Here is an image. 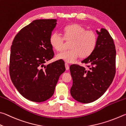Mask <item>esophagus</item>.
<instances>
[{
	"mask_svg": "<svg viewBox=\"0 0 126 126\" xmlns=\"http://www.w3.org/2000/svg\"><path fill=\"white\" fill-rule=\"evenodd\" d=\"M65 68L66 70H69V65L67 64V63H65Z\"/></svg>",
	"mask_w": 126,
	"mask_h": 126,
	"instance_id": "34e87169",
	"label": "esophagus"
}]
</instances>
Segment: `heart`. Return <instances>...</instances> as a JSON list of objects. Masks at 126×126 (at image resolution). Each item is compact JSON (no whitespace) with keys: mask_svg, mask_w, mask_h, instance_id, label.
Listing matches in <instances>:
<instances>
[{"mask_svg":"<svg viewBox=\"0 0 126 126\" xmlns=\"http://www.w3.org/2000/svg\"><path fill=\"white\" fill-rule=\"evenodd\" d=\"M65 40L71 42V50L60 53L57 58L72 63L80 56L81 58L89 56L96 47L97 35L92 30H86L79 24L66 26L63 30V37L55 32L50 37V43L55 50L61 52L65 47Z\"/></svg>","mask_w":126,"mask_h":126,"instance_id":"b5f03b06","label":"heart"}]
</instances>
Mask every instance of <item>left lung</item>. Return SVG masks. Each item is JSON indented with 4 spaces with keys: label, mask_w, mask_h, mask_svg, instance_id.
I'll use <instances>...</instances> for the list:
<instances>
[{
    "label": "left lung",
    "mask_w": 126,
    "mask_h": 126,
    "mask_svg": "<svg viewBox=\"0 0 126 126\" xmlns=\"http://www.w3.org/2000/svg\"><path fill=\"white\" fill-rule=\"evenodd\" d=\"M98 35L94 52L81 61L89 69L79 65L70 66L73 80L70 93L78 102L88 103L104 94L113 81L116 74V51L113 40L105 29Z\"/></svg>",
    "instance_id": "obj_1"
}]
</instances>
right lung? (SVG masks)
<instances>
[{
	"mask_svg": "<svg viewBox=\"0 0 126 126\" xmlns=\"http://www.w3.org/2000/svg\"><path fill=\"white\" fill-rule=\"evenodd\" d=\"M56 21V19L35 20L19 31L11 46V80L19 93L33 102L49 99L60 76L65 71L63 60L44 66L54 56L50 37Z\"/></svg>",
	"mask_w": 126,
	"mask_h": 126,
	"instance_id": "obj_1",
	"label": "right lung"
}]
</instances>
